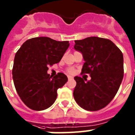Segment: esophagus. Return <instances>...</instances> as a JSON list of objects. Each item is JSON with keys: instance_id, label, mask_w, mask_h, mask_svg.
Instances as JSON below:
<instances>
[{"instance_id": "34e87169", "label": "esophagus", "mask_w": 135, "mask_h": 135, "mask_svg": "<svg viewBox=\"0 0 135 135\" xmlns=\"http://www.w3.org/2000/svg\"><path fill=\"white\" fill-rule=\"evenodd\" d=\"M68 78L69 80H71V79H73V77H72V76H68Z\"/></svg>"}]
</instances>
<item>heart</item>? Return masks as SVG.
I'll use <instances>...</instances> for the list:
<instances>
[{"label":"heart","instance_id":"b5f03b06","mask_svg":"<svg viewBox=\"0 0 135 135\" xmlns=\"http://www.w3.org/2000/svg\"><path fill=\"white\" fill-rule=\"evenodd\" d=\"M68 72L69 74H74L75 70L74 68H70L68 69Z\"/></svg>","mask_w":135,"mask_h":135}]
</instances>
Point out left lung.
Masks as SVG:
<instances>
[{"label":"left lung","mask_w":135,"mask_h":135,"mask_svg":"<svg viewBox=\"0 0 135 135\" xmlns=\"http://www.w3.org/2000/svg\"><path fill=\"white\" fill-rule=\"evenodd\" d=\"M74 42V49L82 53L85 61L82 74L91 77L87 82L74 77L75 101L86 110L103 109L114 99L123 79V54L109 39L94 36Z\"/></svg>","instance_id":"left-lung-1"}]
</instances>
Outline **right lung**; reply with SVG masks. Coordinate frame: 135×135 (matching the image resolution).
Returning a JSON list of instances; mask_svg holds the SVG:
<instances>
[{
    "label": "right lung",
    "mask_w": 135,
    "mask_h": 135,
    "mask_svg": "<svg viewBox=\"0 0 135 135\" xmlns=\"http://www.w3.org/2000/svg\"><path fill=\"white\" fill-rule=\"evenodd\" d=\"M69 46V41L36 37L26 40L15 54L14 85L21 101L31 109L44 110L55 101L57 89L66 83L68 77L61 72L50 76L48 67L59 63Z\"/></svg>",
    "instance_id": "add662e5"
}]
</instances>
